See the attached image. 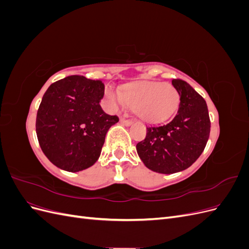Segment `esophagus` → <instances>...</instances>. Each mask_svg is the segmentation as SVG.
<instances>
[{
  "label": "esophagus",
  "mask_w": 249,
  "mask_h": 249,
  "mask_svg": "<svg viewBox=\"0 0 249 249\" xmlns=\"http://www.w3.org/2000/svg\"><path fill=\"white\" fill-rule=\"evenodd\" d=\"M120 124L125 125V126H130V125H132L133 123L130 122V120H125V119H124V118H120Z\"/></svg>",
  "instance_id": "34e87169"
}]
</instances>
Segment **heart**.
<instances>
[{
  "label": "heart",
  "mask_w": 249,
  "mask_h": 249,
  "mask_svg": "<svg viewBox=\"0 0 249 249\" xmlns=\"http://www.w3.org/2000/svg\"><path fill=\"white\" fill-rule=\"evenodd\" d=\"M106 96L115 109L131 107L147 123L157 124L168 118L176 111L179 95L177 89L167 83L141 81L134 83L118 93L106 89Z\"/></svg>",
  "instance_id": "heart-1"
}]
</instances>
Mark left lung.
I'll return each mask as SVG.
<instances>
[{
  "instance_id": "1",
  "label": "left lung",
  "mask_w": 249,
  "mask_h": 249,
  "mask_svg": "<svg viewBox=\"0 0 249 249\" xmlns=\"http://www.w3.org/2000/svg\"><path fill=\"white\" fill-rule=\"evenodd\" d=\"M179 94L177 115L161 125L146 126V137L136 145L138 156L152 171L170 175L196 161L210 136L206 101L186 82L172 80Z\"/></svg>"
}]
</instances>
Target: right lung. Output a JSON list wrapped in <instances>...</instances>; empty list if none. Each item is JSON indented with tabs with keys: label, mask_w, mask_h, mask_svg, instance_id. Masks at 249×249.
Wrapping results in <instances>:
<instances>
[{
	"label": "right lung",
	"mask_w": 249,
	"mask_h": 249,
	"mask_svg": "<svg viewBox=\"0 0 249 249\" xmlns=\"http://www.w3.org/2000/svg\"><path fill=\"white\" fill-rule=\"evenodd\" d=\"M104 91L101 81L71 76L43 94L36 134L43 154L58 168L78 172L99 160L109 129L118 123L101 107Z\"/></svg>",
	"instance_id": "1"
}]
</instances>
